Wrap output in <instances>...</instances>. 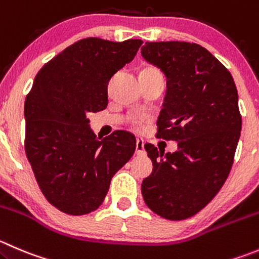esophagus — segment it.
Here are the masks:
<instances>
[{"instance_id": "esophagus-1", "label": "esophagus", "mask_w": 259, "mask_h": 259, "mask_svg": "<svg viewBox=\"0 0 259 259\" xmlns=\"http://www.w3.org/2000/svg\"><path fill=\"white\" fill-rule=\"evenodd\" d=\"M135 153H137V155L145 154L144 140L143 139H137V144H135Z\"/></svg>"}]
</instances>
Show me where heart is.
Listing matches in <instances>:
<instances>
[{"label": "heart", "instance_id": "heart-1", "mask_svg": "<svg viewBox=\"0 0 259 259\" xmlns=\"http://www.w3.org/2000/svg\"><path fill=\"white\" fill-rule=\"evenodd\" d=\"M159 73L160 72L153 66H147V67H144L142 71H140V74H159ZM133 124H134L135 127H138V129H139V127L142 126L143 122H142V120H134V121H133Z\"/></svg>", "mask_w": 259, "mask_h": 259}]
</instances>
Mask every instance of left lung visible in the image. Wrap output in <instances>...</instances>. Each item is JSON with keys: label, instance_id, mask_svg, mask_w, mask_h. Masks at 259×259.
I'll list each match as a JSON object with an SVG mask.
<instances>
[{"label": "left lung", "instance_id": "1", "mask_svg": "<svg viewBox=\"0 0 259 259\" xmlns=\"http://www.w3.org/2000/svg\"><path fill=\"white\" fill-rule=\"evenodd\" d=\"M142 55L167 77L158 138L178 143L175 153L144 145L153 172L142 183L143 199L164 219H187L214 199L232 169L242 130L237 87L195 42L147 41Z\"/></svg>", "mask_w": 259, "mask_h": 259}]
</instances>
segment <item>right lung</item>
Returning <instances> with one entry per match:
<instances>
[{
    "label": "right lung",
    "mask_w": 259,
    "mask_h": 259,
    "mask_svg": "<svg viewBox=\"0 0 259 259\" xmlns=\"http://www.w3.org/2000/svg\"><path fill=\"white\" fill-rule=\"evenodd\" d=\"M139 39L86 37L37 72L25 100V152L45 199L60 211L84 215L101 206L115 173L133 157L135 138L99 139L87 112L107 106V84L134 59Z\"/></svg>",
    "instance_id": "right-lung-1"
}]
</instances>
